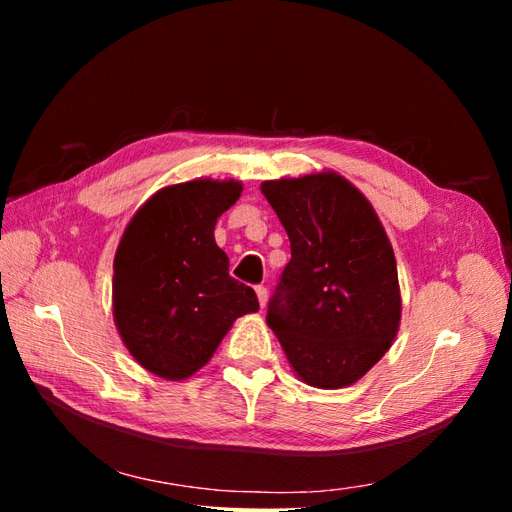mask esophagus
<instances>
[{
    "instance_id": "esophagus-1",
    "label": "esophagus",
    "mask_w": 512,
    "mask_h": 512,
    "mask_svg": "<svg viewBox=\"0 0 512 512\" xmlns=\"http://www.w3.org/2000/svg\"><path fill=\"white\" fill-rule=\"evenodd\" d=\"M256 297H258L260 307H265L267 305V288L265 286H256Z\"/></svg>"
}]
</instances>
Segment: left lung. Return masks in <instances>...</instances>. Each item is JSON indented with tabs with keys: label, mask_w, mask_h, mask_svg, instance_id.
Instances as JSON below:
<instances>
[{
	"label": "left lung",
	"mask_w": 512,
	"mask_h": 512,
	"mask_svg": "<svg viewBox=\"0 0 512 512\" xmlns=\"http://www.w3.org/2000/svg\"><path fill=\"white\" fill-rule=\"evenodd\" d=\"M290 239L267 324L294 374L316 389L361 380L401 320L397 262L365 194L335 170L262 181Z\"/></svg>",
	"instance_id": "obj_1"
}]
</instances>
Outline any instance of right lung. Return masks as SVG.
<instances>
[{"instance_id": "obj_1", "label": "right lung", "mask_w": 512, "mask_h": 512, "mask_svg": "<svg viewBox=\"0 0 512 512\" xmlns=\"http://www.w3.org/2000/svg\"><path fill=\"white\" fill-rule=\"evenodd\" d=\"M243 183L166 185L132 215L113 260V318L134 361L164 380L205 367L232 322L258 312L256 292L228 275L218 218Z\"/></svg>"}]
</instances>
